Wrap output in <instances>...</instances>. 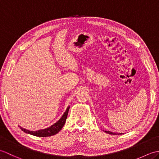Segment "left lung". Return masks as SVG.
<instances>
[{"mask_svg": "<svg viewBox=\"0 0 159 159\" xmlns=\"http://www.w3.org/2000/svg\"><path fill=\"white\" fill-rule=\"evenodd\" d=\"M104 132H106V133H109V134H116V133H112V132H110V131H104ZM120 134H121V133H120Z\"/></svg>", "mask_w": 159, "mask_h": 159, "instance_id": "1", "label": "left lung"}]
</instances>
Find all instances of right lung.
Returning <instances> with one entry per match:
<instances>
[{"label": "right lung", "mask_w": 159, "mask_h": 159, "mask_svg": "<svg viewBox=\"0 0 159 159\" xmlns=\"http://www.w3.org/2000/svg\"><path fill=\"white\" fill-rule=\"evenodd\" d=\"M69 109H70V107L67 108L66 112L64 113L61 118V119L58 121H57V122L54 124L52 126H51L50 127H49L48 128H46V129L40 130L38 131H31V130H26V129H25V128H23L22 127H20V128H21V130L25 132V133L31 134H32V135L37 136V137H50V136L54 135V134L58 133L61 130V128L64 126V124H65L67 117V114H68Z\"/></svg>", "instance_id": "obj_1"}]
</instances>
